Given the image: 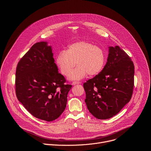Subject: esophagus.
I'll return each instance as SVG.
<instances>
[{"label":"esophagus","instance_id":"34e87169","mask_svg":"<svg viewBox=\"0 0 151 151\" xmlns=\"http://www.w3.org/2000/svg\"><path fill=\"white\" fill-rule=\"evenodd\" d=\"M81 83V82H72V85H77V84H80Z\"/></svg>","mask_w":151,"mask_h":151}]
</instances>
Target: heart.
<instances>
[{
	"mask_svg": "<svg viewBox=\"0 0 151 151\" xmlns=\"http://www.w3.org/2000/svg\"><path fill=\"white\" fill-rule=\"evenodd\" d=\"M105 54L99 47L90 42L81 41L70 45L66 51H61L56 57V64L61 72L67 76L75 66L78 67L68 76L71 81H79L88 74L98 75L105 63Z\"/></svg>",
	"mask_w": 151,
	"mask_h": 151,
	"instance_id": "obj_1",
	"label": "heart"
}]
</instances>
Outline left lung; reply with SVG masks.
Wrapping results in <instances>:
<instances>
[{
  "instance_id": "1",
  "label": "left lung",
  "mask_w": 151,
  "mask_h": 151,
  "mask_svg": "<svg viewBox=\"0 0 151 151\" xmlns=\"http://www.w3.org/2000/svg\"><path fill=\"white\" fill-rule=\"evenodd\" d=\"M134 75L130 57L119 46L109 47L103 69L83 85L90 112L99 119H109L118 114L132 98Z\"/></svg>"
}]
</instances>
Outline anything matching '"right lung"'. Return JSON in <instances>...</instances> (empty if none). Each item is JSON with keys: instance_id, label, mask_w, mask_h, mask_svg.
Instances as JSON below:
<instances>
[{"instance_id": "right-lung-1", "label": "right lung", "mask_w": 151, "mask_h": 151, "mask_svg": "<svg viewBox=\"0 0 151 151\" xmlns=\"http://www.w3.org/2000/svg\"><path fill=\"white\" fill-rule=\"evenodd\" d=\"M15 77L17 97L33 116L50 122L64 112L72 85L64 83L47 42L31 47L18 62Z\"/></svg>"}]
</instances>
